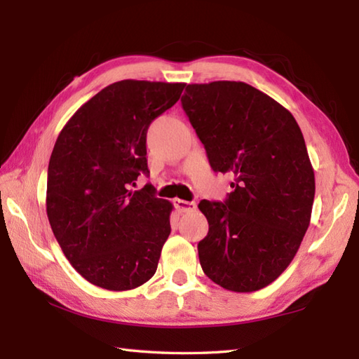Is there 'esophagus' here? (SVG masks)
I'll return each instance as SVG.
<instances>
[{
    "label": "esophagus",
    "instance_id": "obj_1",
    "mask_svg": "<svg viewBox=\"0 0 359 359\" xmlns=\"http://www.w3.org/2000/svg\"><path fill=\"white\" fill-rule=\"evenodd\" d=\"M174 207L177 208L179 212H188V211H194L196 210V203L194 202H188V201H182V199H175L174 201Z\"/></svg>",
    "mask_w": 359,
    "mask_h": 359
}]
</instances>
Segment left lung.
Here are the masks:
<instances>
[{
	"instance_id": "8db88e82",
	"label": "left lung",
	"mask_w": 359,
	"mask_h": 359,
	"mask_svg": "<svg viewBox=\"0 0 359 359\" xmlns=\"http://www.w3.org/2000/svg\"><path fill=\"white\" fill-rule=\"evenodd\" d=\"M182 106L216 172H231L225 203L202 201L203 273L250 293L285 271L310 225L315 172L292 112L243 81L188 85Z\"/></svg>"
}]
</instances>
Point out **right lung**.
I'll list each match as a JSON object with an SVG mask.
<instances>
[{
	"instance_id": "obj_1",
	"label": "right lung",
	"mask_w": 359,
	"mask_h": 359,
	"mask_svg": "<svg viewBox=\"0 0 359 359\" xmlns=\"http://www.w3.org/2000/svg\"><path fill=\"white\" fill-rule=\"evenodd\" d=\"M185 83L121 80L67 120L48 170L46 211L71 265L112 292L143 285L157 270L171 233L172 203L147 185V131L179 100Z\"/></svg>"
}]
</instances>
